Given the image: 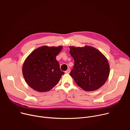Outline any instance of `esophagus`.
I'll list each match as a JSON object with an SVG mask.
<instances>
[{
    "label": "esophagus",
    "instance_id": "1",
    "mask_svg": "<svg viewBox=\"0 0 130 130\" xmlns=\"http://www.w3.org/2000/svg\"><path fill=\"white\" fill-rule=\"evenodd\" d=\"M70 72H71L70 69L68 68V69H67V70L66 71H65V73H66V74H69V73H70Z\"/></svg>",
    "mask_w": 130,
    "mask_h": 130
}]
</instances>
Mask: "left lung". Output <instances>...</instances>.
I'll return each mask as SVG.
<instances>
[{"label": "left lung", "mask_w": 130, "mask_h": 130, "mask_svg": "<svg viewBox=\"0 0 130 130\" xmlns=\"http://www.w3.org/2000/svg\"><path fill=\"white\" fill-rule=\"evenodd\" d=\"M70 48V53L74 60L70 75L75 83L86 91L99 89L109 76L107 58L98 50L90 46H72Z\"/></svg>", "instance_id": "left-lung-1"}]
</instances>
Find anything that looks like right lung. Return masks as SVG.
<instances>
[{
	"label": "right lung",
	"instance_id": "add662e5",
	"mask_svg": "<svg viewBox=\"0 0 130 130\" xmlns=\"http://www.w3.org/2000/svg\"><path fill=\"white\" fill-rule=\"evenodd\" d=\"M62 48V46H42L32 52L25 59L22 74L31 88L39 92H46L57 85L64 74L56 59Z\"/></svg>",
	"mask_w": 130,
	"mask_h": 130
}]
</instances>
